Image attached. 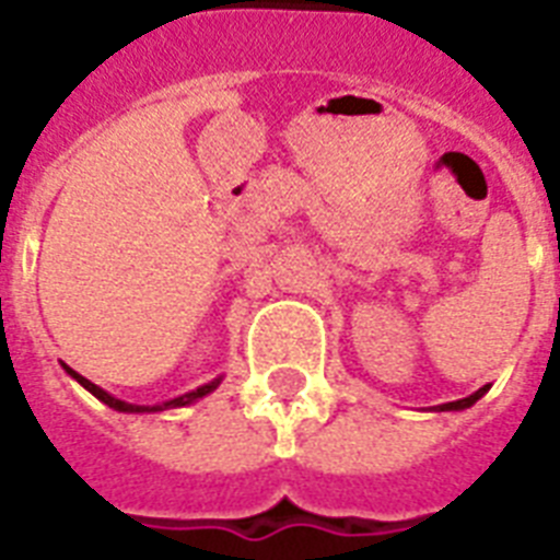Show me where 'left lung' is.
<instances>
[{"mask_svg":"<svg viewBox=\"0 0 560 560\" xmlns=\"http://www.w3.org/2000/svg\"><path fill=\"white\" fill-rule=\"evenodd\" d=\"M486 389H488V386H482V389H477V392H474V395H468V398L451 400V404H442V409H465V407H470V404H477V400L482 398V395H486Z\"/></svg>","mask_w":560,"mask_h":560,"instance_id":"1","label":"left lung"}]
</instances>
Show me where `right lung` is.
Masks as SVG:
<instances>
[{
    "label": "right lung",
    "mask_w": 560,
    "mask_h": 560,
    "mask_svg": "<svg viewBox=\"0 0 560 560\" xmlns=\"http://www.w3.org/2000/svg\"><path fill=\"white\" fill-rule=\"evenodd\" d=\"M66 372L72 374L74 381L81 383L83 389H90V392H92V395H95V398H98V400H104V404H107V407L118 409V412H153V409H168V407H186V404H191V400L202 398V395H209V392H211V389H214V386H218V383H220V381H211V383H206V386H200V389H194V392H188V395H179V398L168 400V404H162V407H136V404H125V400H118V398H113V395H107V392L101 389V386H95V383H92V381H86V377H83V374L72 372V369H69V366H66Z\"/></svg>",
    "instance_id": "right-lung-1"
}]
</instances>
